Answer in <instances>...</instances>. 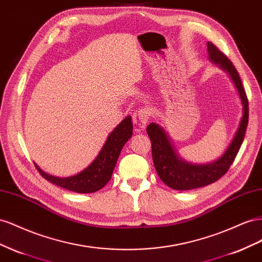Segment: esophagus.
Instances as JSON below:
<instances>
[{"mask_svg": "<svg viewBox=\"0 0 262 262\" xmlns=\"http://www.w3.org/2000/svg\"><path fill=\"white\" fill-rule=\"evenodd\" d=\"M137 118H138V123L141 126V128H145L146 124L150 121V112H149V110L146 107H141L138 110Z\"/></svg>", "mask_w": 262, "mask_h": 262, "instance_id": "obj_1", "label": "esophagus"}]
</instances>
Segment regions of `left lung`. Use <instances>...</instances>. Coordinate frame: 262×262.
<instances>
[{
  "instance_id": "obj_1",
  "label": "left lung",
  "mask_w": 262,
  "mask_h": 262,
  "mask_svg": "<svg viewBox=\"0 0 262 262\" xmlns=\"http://www.w3.org/2000/svg\"><path fill=\"white\" fill-rule=\"evenodd\" d=\"M210 60L225 70L239 93L243 103V117L234 139L220 159L206 164H192L182 160L174 150L169 136L158 124L151 123L147 134L151 141L152 160L157 173L164 184L174 190H192L214 183L225 174L241 148L248 125V99L235 66L213 42H207Z\"/></svg>"
}]
</instances>
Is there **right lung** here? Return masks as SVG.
Listing matches in <instances>:
<instances>
[{
	"instance_id": "obj_1",
	"label": "right lung",
	"mask_w": 262,
	"mask_h": 262,
	"mask_svg": "<svg viewBox=\"0 0 262 262\" xmlns=\"http://www.w3.org/2000/svg\"><path fill=\"white\" fill-rule=\"evenodd\" d=\"M133 135V123L130 116H127L112 132L100 154L90 166L80 173L69 178H57L47 174L37 166L36 169L52 184L77 193H93L101 190L111 180L118 156L122 148Z\"/></svg>"
}]
</instances>
